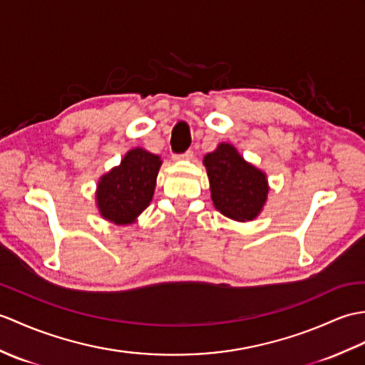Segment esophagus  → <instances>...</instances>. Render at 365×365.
I'll use <instances>...</instances> for the list:
<instances>
[{"label":"esophagus","instance_id":"esophagus-1","mask_svg":"<svg viewBox=\"0 0 365 365\" xmlns=\"http://www.w3.org/2000/svg\"><path fill=\"white\" fill-rule=\"evenodd\" d=\"M194 157V152L191 150V149H188L186 152H183V154H175V155H173V158L175 160V162H179V160H191Z\"/></svg>","mask_w":365,"mask_h":365}]
</instances>
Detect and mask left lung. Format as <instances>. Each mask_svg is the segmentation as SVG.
Returning a JSON list of instances; mask_svg holds the SVG:
<instances>
[{"instance_id":"8db88e82","label":"left lung","mask_w":365,"mask_h":365,"mask_svg":"<svg viewBox=\"0 0 365 365\" xmlns=\"http://www.w3.org/2000/svg\"><path fill=\"white\" fill-rule=\"evenodd\" d=\"M211 199L217 211L233 221H252L267 200L266 174L247 163L232 144L221 143L203 157Z\"/></svg>"}]
</instances>
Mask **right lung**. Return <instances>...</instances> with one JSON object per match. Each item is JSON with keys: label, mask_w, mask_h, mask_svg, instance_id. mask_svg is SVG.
Wrapping results in <instances>:
<instances>
[{"label": "right lung", "mask_w": 365, "mask_h": 365, "mask_svg": "<svg viewBox=\"0 0 365 365\" xmlns=\"http://www.w3.org/2000/svg\"><path fill=\"white\" fill-rule=\"evenodd\" d=\"M162 160L146 149H130L120 166L101 177L96 190L99 213L116 225L135 222L154 196Z\"/></svg>", "instance_id": "1"}]
</instances>
